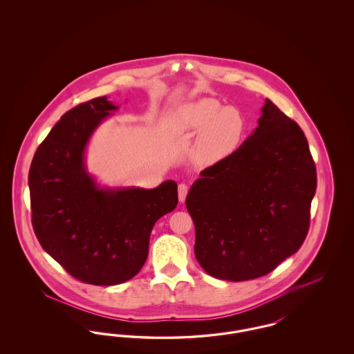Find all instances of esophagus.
Returning a JSON list of instances; mask_svg holds the SVG:
<instances>
[{
    "label": "esophagus",
    "mask_w": 354,
    "mask_h": 354,
    "mask_svg": "<svg viewBox=\"0 0 354 354\" xmlns=\"http://www.w3.org/2000/svg\"><path fill=\"white\" fill-rule=\"evenodd\" d=\"M188 194V187L185 183H180L178 187V195H179V202L183 203L185 201V196Z\"/></svg>",
    "instance_id": "34e87169"
}]
</instances>
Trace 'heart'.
Listing matches in <instances>:
<instances>
[{
	"instance_id": "obj_1",
	"label": "heart",
	"mask_w": 354,
	"mask_h": 354,
	"mask_svg": "<svg viewBox=\"0 0 354 354\" xmlns=\"http://www.w3.org/2000/svg\"><path fill=\"white\" fill-rule=\"evenodd\" d=\"M172 126L182 134H198L194 158L211 166L231 156L245 134L244 114L234 106H223L212 97H203L179 106L172 115Z\"/></svg>"
}]
</instances>
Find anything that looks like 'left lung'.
I'll return each mask as SVG.
<instances>
[{"label": "left lung", "mask_w": 354, "mask_h": 354, "mask_svg": "<svg viewBox=\"0 0 354 354\" xmlns=\"http://www.w3.org/2000/svg\"><path fill=\"white\" fill-rule=\"evenodd\" d=\"M257 123L231 156L203 169L185 198L195 256L220 280L268 274L309 230L317 175L303 130L270 100Z\"/></svg>", "instance_id": "obj_1"}]
</instances>
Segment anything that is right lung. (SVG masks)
<instances>
[{
    "label": "right lung",
    "instance_id": "1",
    "mask_svg": "<svg viewBox=\"0 0 354 354\" xmlns=\"http://www.w3.org/2000/svg\"><path fill=\"white\" fill-rule=\"evenodd\" d=\"M118 106L107 97L68 110L34 153L29 188L34 232L68 273L93 286L122 284L142 270L153 224L178 204V185L101 187L84 162L87 143Z\"/></svg>",
    "mask_w": 354,
    "mask_h": 354
}]
</instances>
